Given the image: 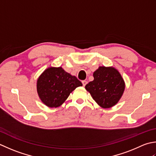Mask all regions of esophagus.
Returning a JSON list of instances; mask_svg holds the SVG:
<instances>
[{
	"mask_svg": "<svg viewBox=\"0 0 156 156\" xmlns=\"http://www.w3.org/2000/svg\"><path fill=\"white\" fill-rule=\"evenodd\" d=\"M87 83V81H82V84H83V86H85V85H86V84Z\"/></svg>",
	"mask_w": 156,
	"mask_h": 156,
	"instance_id": "esophagus-1",
	"label": "esophagus"
}]
</instances>
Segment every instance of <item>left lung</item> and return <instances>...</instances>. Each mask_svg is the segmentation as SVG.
Instances as JSON below:
<instances>
[{
    "instance_id": "obj_1",
    "label": "left lung",
    "mask_w": 156,
    "mask_h": 156,
    "mask_svg": "<svg viewBox=\"0 0 156 156\" xmlns=\"http://www.w3.org/2000/svg\"><path fill=\"white\" fill-rule=\"evenodd\" d=\"M94 79L85 85L92 98L103 108H110L119 102L125 89L119 71L113 66H99L94 72Z\"/></svg>"
}]
</instances>
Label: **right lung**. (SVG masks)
Instances as JSON below:
<instances>
[{
  "mask_svg": "<svg viewBox=\"0 0 156 156\" xmlns=\"http://www.w3.org/2000/svg\"><path fill=\"white\" fill-rule=\"evenodd\" d=\"M80 86H82L81 82L61 66H50L44 70L36 83L38 96L49 108L61 106L70 94Z\"/></svg>",
  "mask_w": 156,
  "mask_h": 156,
  "instance_id": "obj_1",
  "label": "right lung"
}]
</instances>
